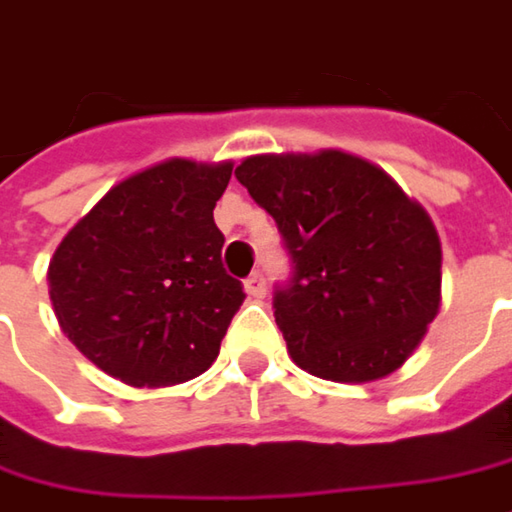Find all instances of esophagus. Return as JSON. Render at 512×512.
<instances>
[{"instance_id":"1","label":"esophagus","mask_w":512,"mask_h":512,"mask_svg":"<svg viewBox=\"0 0 512 512\" xmlns=\"http://www.w3.org/2000/svg\"><path fill=\"white\" fill-rule=\"evenodd\" d=\"M246 292H249L252 298H266V278H263L260 272H252V275L246 278Z\"/></svg>"}]
</instances>
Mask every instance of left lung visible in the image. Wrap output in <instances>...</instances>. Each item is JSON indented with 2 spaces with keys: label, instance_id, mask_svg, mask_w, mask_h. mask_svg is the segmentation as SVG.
<instances>
[{
  "label": "left lung",
  "instance_id": "obj_1",
  "mask_svg": "<svg viewBox=\"0 0 512 512\" xmlns=\"http://www.w3.org/2000/svg\"><path fill=\"white\" fill-rule=\"evenodd\" d=\"M234 176L275 220L292 263L272 298L289 356L336 382L397 371L440 307L429 214L385 170L339 150L252 156Z\"/></svg>",
  "mask_w": 512,
  "mask_h": 512
}]
</instances>
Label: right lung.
Masks as SVG:
<instances>
[{
  "label": "right lung",
  "instance_id": "obj_1",
  "mask_svg": "<svg viewBox=\"0 0 512 512\" xmlns=\"http://www.w3.org/2000/svg\"><path fill=\"white\" fill-rule=\"evenodd\" d=\"M231 165L170 159L115 185L48 266L69 342L127 385H176L211 368L246 292L223 269L214 205Z\"/></svg>",
  "mask_w": 512,
  "mask_h": 512
}]
</instances>
